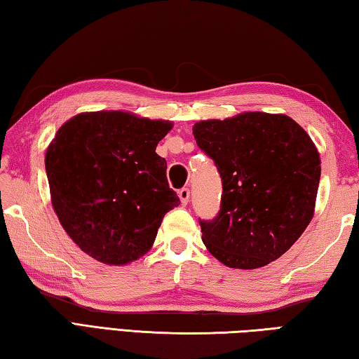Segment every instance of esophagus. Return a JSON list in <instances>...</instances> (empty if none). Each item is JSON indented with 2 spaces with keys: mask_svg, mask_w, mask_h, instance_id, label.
Listing matches in <instances>:
<instances>
[{
  "mask_svg": "<svg viewBox=\"0 0 359 359\" xmlns=\"http://www.w3.org/2000/svg\"><path fill=\"white\" fill-rule=\"evenodd\" d=\"M178 197H180V200H181L182 205H187V203H189V198H191V191H189L187 187H182L181 191L178 192Z\"/></svg>",
  "mask_w": 359,
  "mask_h": 359,
  "instance_id": "1",
  "label": "esophagus"
}]
</instances>
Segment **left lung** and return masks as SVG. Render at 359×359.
Segmentation results:
<instances>
[{
  "instance_id": "obj_1",
  "label": "left lung",
  "mask_w": 359,
  "mask_h": 359,
  "mask_svg": "<svg viewBox=\"0 0 359 359\" xmlns=\"http://www.w3.org/2000/svg\"><path fill=\"white\" fill-rule=\"evenodd\" d=\"M192 133L223 184L219 215L200 220L209 253L243 270L278 259L314 215L320 181L314 142L290 117L267 112L201 120Z\"/></svg>"
}]
</instances>
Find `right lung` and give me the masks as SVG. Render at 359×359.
Listing matches in <instances>:
<instances>
[{
    "label": "right lung",
    "instance_id": "obj_1",
    "mask_svg": "<svg viewBox=\"0 0 359 359\" xmlns=\"http://www.w3.org/2000/svg\"><path fill=\"white\" fill-rule=\"evenodd\" d=\"M173 128L125 111L83 112L46 148L51 205L70 239L107 266H125L153 247L164 215L180 205L156 153Z\"/></svg>",
    "mask_w": 359,
    "mask_h": 359
}]
</instances>
